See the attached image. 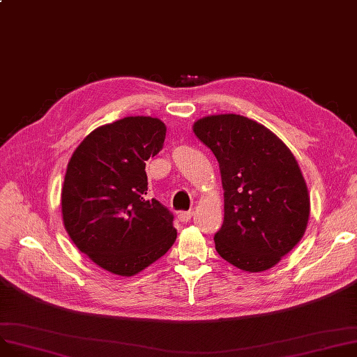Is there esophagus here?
Segmentation results:
<instances>
[{
  "instance_id": "34e87169",
  "label": "esophagus",
  "mask_w": 357,
  "mask_h": 357,
  "mask_svg": "<svg viewBox=\"0 0 357 357\" xmlns=\"http://www.w3.org/2000/svg\"><path fill=\"white\" fill-rule=\"evenodd\" d=\"M191 217H192L191 211H181V212H178V220H179L181 222H183V224L191 221Z\"/></svg>"
}]
</instances>
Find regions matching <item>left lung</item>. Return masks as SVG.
<instances>
[{
  "instance_id": "1",
  "label": "left lung",
  "mask_w": 357,
  "mask_h": 357,
  "mask_svg": "<svg viewBox=\"0 0 357 357\" xmlns=\"http://www.w3.org/2000/svg\"><path fill=\"white\" fill-rule=\"evenodd\" d=\"M194 133L215 155L224 189V224L215 250L234 267L261 273L303 238L310 197L300 166L270 129L241 114H212Z\"/></svg>"
}]
</instances>
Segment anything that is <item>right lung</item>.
<instances>
[{
	"label": "right lung",
	"mask_w": 357,
	"mask_h": 357,
	"mask_svg": "<svg viewBox=\"0 0 357 357\" xmlns=\"http://www.w3.org/2000/svg\"><path fill=\"white\" fill-rule=\"evenodd\" d=\"M166 135L158 117L129 116L89 133L71 155L61 189L64 228L94 264L132 277L176 240L174 215L148 198L146 160Z\"/></svg>",
	"instance_id": "add662e5"
}]
</instances>
